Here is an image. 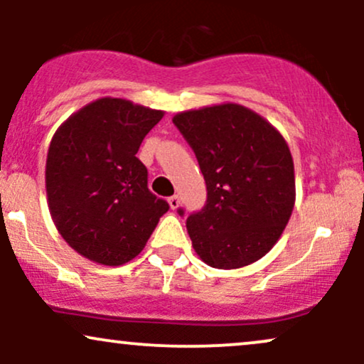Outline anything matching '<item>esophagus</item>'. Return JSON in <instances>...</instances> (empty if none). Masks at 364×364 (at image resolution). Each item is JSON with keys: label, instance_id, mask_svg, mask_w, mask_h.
I'll list each match as a JSON object with an SVG mask.
<instances>
[{"label": "esophagus", "instance_id": "1", "mask_svg": "<svg viewBox=\"0 0 364 364\" xmlns=\"http://www.w3.org/2000/svg\"><path fill=\"white\" fill-rule=\"evenodd\" d=\"M168 202H169V207L173 208V210H176V208L179 207V196H178V195H173V196H169V198H168Z\"/></svg>", "mask_w": 364, "mask_h": 364}]
</instances>
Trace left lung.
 Wrapping results in <instances>:
<instances>
[{
    "label": "left lung",
    "instance_id": "left-lung-1",
    "mask_svg": "<svg viewBox=\"0 0 364 364\" xmlns=\"http://www.w3.org/2000/svg\"><path fill=\"white\" fill-rule=\"evenodd\" d=\"M173 123L207 185L205 205L186 219L195 252L215 269L257 262L277 243L294 207V164L286 140L237 104L179 112Z\"/></svg>",
    "mask_w": 364,
    "mask_h": 364
}]
</instances>
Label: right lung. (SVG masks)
I'll return each instance as SVG.
<instances>
[{
  "instance_id": "1",
  "label": "right lung",
  "mask_w": 364,
  "mask_h": 364,
  "mask_svg": "<svg viewBox=\"0 0 364 364\" xmlns=\"http://www.w3.org/2000/svg\"><path fill=\"white\" fill-rule=\"evenodd\" d=\"M164 112L104 97L70 116L54 133L46 191L58 231L75 252L102 265L135 258L169 203L149 190L136 157Z\"/></svg>"
}]
</instances>
